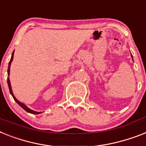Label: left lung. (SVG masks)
Listing matches in <instances>:
<instances>
[{"mask_svg": "<svg viewBox=\"0 0 146 146\" xmlns=\"http://www.w3.org/2000/svg\"><path fill=\"white\" fill-rule=\"evenodd\" d=\"M131 57H132V58H133V55H132V54H131Z\"/></svg>", "mask_w": 146, "mask_h": 146, "instance_id": "obj_1", "label": "left lung"}]
</instances>
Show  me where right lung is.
I'll use <instances>...</instances> for the list:
<instances>
[{
	"label": "right lung",
	"mask_w": 146,
	"mask_h": 146,
	"mask_svg": "<svg viewBox=\"0 0 146 146\" xmlns=\"http://www.w3.org/2000/svg\"><path fill=\"white\" fill-rule=\"evenodd\" d=\"M13 54H14V52H13V54H12L11 59H10V61H9V66H8V70H7L8 76L9 75V71H10V65H11V63H12V61H13ZM7 84H8V86H9V92H10V94H11V95L13 96V99L15 100V101L16 102V103H17V104H19L20 106H21V107L23 108L24 110H25V111H27V112H29V113H31V114H40V113H41L40 112H36V111H34V110H31V109H29V108L26 106V105H25L24 104H22V103H21L20 101H19V100H18L17 99L15 98V96H14L13 93V91H12L11 84H10V81H9V77H7Z\"/></svg>",
	"instance_id": "obj_1"
}]
</instances>
